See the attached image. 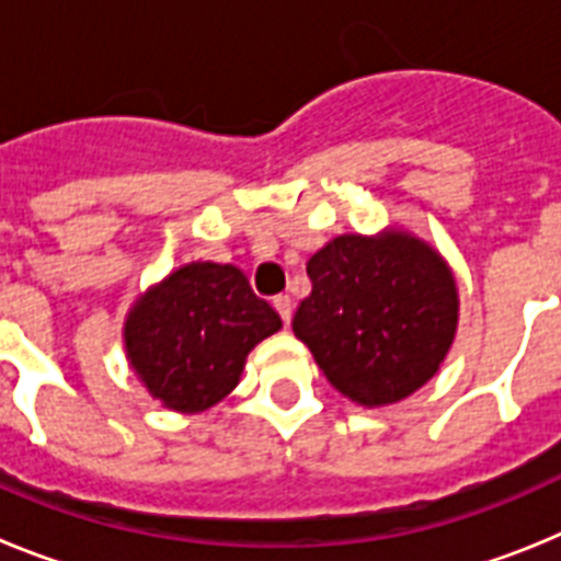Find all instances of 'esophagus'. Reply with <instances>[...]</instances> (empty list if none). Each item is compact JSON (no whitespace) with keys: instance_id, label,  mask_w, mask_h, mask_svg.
<instances>
[{"instance_id":"1","label":"esophagus","mask_w":561,"mask_h":561,"mask_svg":"<svg viewBox=\"0 0 561 561\" xmlns=\"http://www.w3.org/2000/svg\"><path fill=\"white\" fill-rule=\"evenodd\" d=\"M272 306H275V311L280 314L284 325H289L291 323V297L289 295H277L275 300H272Z\"/></svg>"}]
</instances>
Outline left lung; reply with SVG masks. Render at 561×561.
<instances>
[{"mask_svg":"<svg viewBox=\"0 0 561 561\" xmlns=\"http://www.w3.org/2000/svg\"><path fill=\"white\" fill-rule=\"evenodd\" d=\"M306 272L311 295L291 329L342 396L379 408L433 379L458 325V289L438 252L408 232L340 236Z\"/></svg>","mask_w":561,"mask_h":561,"instance_id":"left-lung-1","label":"left lung"}]
</instances>
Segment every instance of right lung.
Masks as SVG:
<instances>
[{"mask_svg": "<svg viewBox=\"0 0 561 561\" xmlns=\"http://www.w3.org/2000/svg\"><path fill=\"white\" fill-rule=\"evenodd\" d=\"M280 317L230 264H187L153 286L126 323V351L148 393L180 413H199L238 385L257 342Z\"/></svg>", "mask_w": 561, "mask_h": 561, "instance_id": "add662e5", "label": "right lung"}]
</instances>
